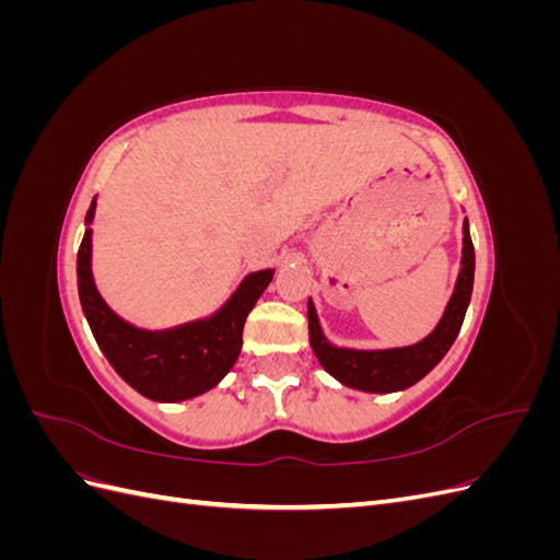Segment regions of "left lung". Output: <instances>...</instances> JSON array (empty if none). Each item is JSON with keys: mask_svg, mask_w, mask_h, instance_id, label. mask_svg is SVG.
I'll use <instances>...</instances> for the list:
<instances>
[{"mask_svg": "<svg viewBox=\"0 0 560 560\" xmlns=\"http://www.w3.org/2000/svg\"><path fill=\"white\" fill-rule=\"evenodd\" d=\"M474 287V245L469 235V224H463V259L460 273L455 280V290L448 299V306L439 319V325L422 341L404 348H385V350H354L338 348L327 341L322 334L319 319L313 301L308 299V334L311 348L317 362L329 374L348 387L362 389V393H397V389L411 387L420 378H425L430 371L442 362L448 348L460 334L463 319L471 299Z\"/></svg>", "mask_w": 560, "mask_h": 560, "instance_id": "1", "label": "left lung"}]
</instances>
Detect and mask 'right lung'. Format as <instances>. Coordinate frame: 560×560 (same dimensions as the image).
<instances>
[{"instance_id": "obj_1", "label": "right lung", "mask_w": 560, "mask_h": 560, "mask_svg": "<svg viewBox=\"0 0 560 560\" xmlns=\"http://www.w3.org/2000/svg\"><path fill=\"white\" fill-rule=\"evenodd\" d=\"M93 217L95 198L86 212V224ZM91 235L93 231L86 229L77 254L79 299L95 341L116 374L154 401H184L212 389L238 360L245 319L276 270L249 273L210 317L149 331L118 317L100 296L91 270Z\"/></svg>"}]
</instances>
